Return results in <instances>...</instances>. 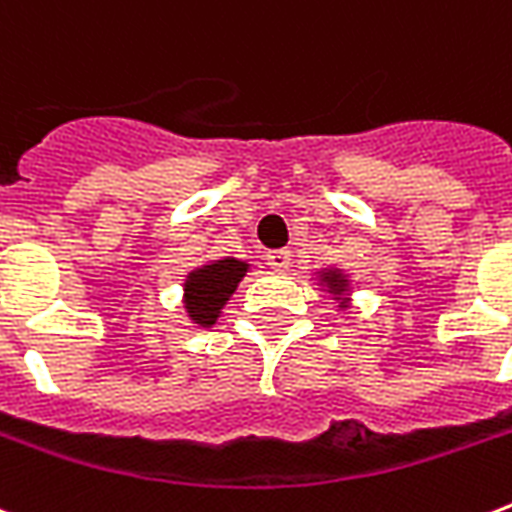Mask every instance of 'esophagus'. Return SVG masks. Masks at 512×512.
<instances>
[{"mask_svg":"<svg viewBox=\"0 0 512 512\" xmlns=\"http://www.w3.org/2000/svg\"><path fill=\"white\" fill-rule=\"evenodd\" d=\"M265 260H268V265H271L273 271H287L290 268V249H273V252H268L265 255Z\"/></svg>","mask_w":512,"mask_h":512,"instance_id":"34e87169","label":"esophagus"}]
</instances>
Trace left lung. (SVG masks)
<instances>
[{
  "instance_id": "1",
  "label": "left lung",
  "mask_w": 512,
  "mask_h": 512,
  "mask_svg": "<svg viewBox=\"0 0 512 512\" xmlns=\"http://www.w3.org/2000/svg\"><path fill=\"white\" fill-rule=\"evenodd\" d=\"M319 282L325 284L327 292H333L335 300H338V308H349V298H346L349 276L346 273H341L338 268H325V271H319Z\"/></svg>"
}]
</instances>
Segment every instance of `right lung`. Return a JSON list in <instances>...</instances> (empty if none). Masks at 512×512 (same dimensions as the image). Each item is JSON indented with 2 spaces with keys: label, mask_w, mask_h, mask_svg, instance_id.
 Instances as JSON below:
<instances>
[{
  "label": "right lung",
  "mask_w": 512,
  "mask_h": 512,
  "mask_svg": "<svg viewBox=\"0 0 512 512\" xmlns=\"http://www.w3.org/2000/svg\"><path fill=\"white\" fill-rule=\"evenodd\" d=\"M249 263L236 257H222L187 273L185 279V311L198 327H212L220 319L222 308L247 276Z\"/></svg>",
  "instance_id": "add662e5"
}]
</instances>
